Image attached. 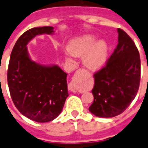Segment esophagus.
I'll use <instances>...</instances> for the list:
<instances>
[{"label": "esophagus", "mask_w": 148, "mask_h": 148, "mask_svg": "<svg viewBox=\"0 0 148 148\" xmlns=\"http://www.w3.org/2000/svg\"><path fill=\"white\" fill-rule=\"evenodd\" d=\"M80 74H81V72H80L79 71H76V74L74 77L73 81L71 82V83L69 86V89L70 90L71 92H74V93H77V87H76L75 82L77 81V79H78V77H79V76Z\"/></svg>", "instance_id": "1"}]
</instances>
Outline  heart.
<instances>
[{
  "label": "heart",
  "instance_id": "obj_1",
  "mask_svg": "<svg viewBox=\"0 0 148 148\" xmlns=\"http://www.w3.org/2000/svg\"><path fill=\"white\" fill-rule=\"evenodd\" d=\"M96 37L86 35L71 41L67 46L70 55L76 57L83 56V63L87 69L96 71L104 65L107 58L108 48L102 40L95 42Z\"/></svg>",
  "mask_w": 148,
  "mask_h": 148
}]
</instances>
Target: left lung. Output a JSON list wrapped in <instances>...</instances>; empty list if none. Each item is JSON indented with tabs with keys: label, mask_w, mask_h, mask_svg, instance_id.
<instances>
[{
	"label": "left lung",
	"mask_w": 148,
	"mask_h": 148,
	"mask_svg": "<svg viewBox=\"0 0 148 148\" xmlns=\"http://www.w3.org/2000/svg\"><path fill=\"white\" fill-rule=\"evenodd\" d=\"M119 43L102 69L95 73L89 111L100 118L121 114L137 95L141 79V60L134 42L119 28Z\"/></svg>",
	"instance_id": "obj_1"
}]
</instances>
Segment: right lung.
Returning <instances> with one entry per match:
<instances>
[{
  "instance_id": "right-lung-1",
  "label": "right lung",
  "mask_w": 148,
  "mask_h": 148,
  "mask_svg": "<svg viewBox=\"0 0 148 148\" xmlns=\"http://www.w3.org/2000/svg\"><path fill=\"white\" fill-rule=\"evenodd\" d=\"M53 33V27H42L23 33L14 45L7 71L15 107L29 119L41 123L55 119L63 109L69 96L67 74L57 65L42 66L32 61L27 45L36 36Z\"/></svg>"
}]
</instances>
